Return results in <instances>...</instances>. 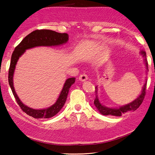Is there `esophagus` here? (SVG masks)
Segmentation results:
<instances>
[{"instance_id": "obj_1", "label": "esophagus", "mask_w": 155, "mask_h": 155, "mask_svg": "<svg viewBox=\"0 0 155 155\" xmlns=\"http://www.w3.org/2000/svg\"><path fill=\"white\" fill-rule=\"evenodd\" d=\"M87 79H88V76L87 74L84 73V74H82L79 76V80L81 81H84Z\"/></svg>"}]
</instances>
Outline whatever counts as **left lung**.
<instances>
[{
    "instance_id": "left-lung-1",
    "label": "left lung",
    "mask_w": 155,
    "mask_h": 155,
    "mask_svg": "<svg viewBox=\"0 0 155 155\" xmlns=\"http://www.w3.org/2000/svg\"><path fill=\"white\" fill-rule=\"evenodd\" d=\"M140 54L143 55L144 57V61L145 62L146 67L148 70V62L147 61V55L145 51H141ZM146 87H147V79L146 82L144 83V86L143 87L142 91H141V93L138 97L135 100L133 101L131 103H128L126 105H124L123 107H120L119 108H108L107 107H104V105L102 104L99 100H98V95H97V90L98 87L97 86L95 87V93H96V98L94 101V104L95 107H97V110L99 111V113H101L103 115H113V116H117V117H120L122 114L127 113L128 111H131V110H135L138 108L140 107V105L142 104L143 101L144 100V98L145 97L146 94Z\"/></svg>"
}]
</instances>
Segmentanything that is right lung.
Wrapping results in <instances>:
<instances>
[{"mask_svg": "<svg viewBox=\"0 0 155 155\" xmlns=\"http://www.w3.org/2000/svg\"><path fill=\"white\" fill-rule=\"evenodd\" d=\"M68 40V35L67 33H59V32L54 31L47 30V29L36 30L28 35L20 42L17 47H16L15 51H13L8 70V83L16 103H18L22 111L29 116L35 118H48L57 114L64 106L66 100H67L69 89H70L71 85L74 83L76 78L72 77L67 79L57 101L51 107L45 108V109H33V108L26 106L22 103V101L19 99L18 95L16 94L14 85H13V74H14L15 69L19 57H21V55L27 49L36 47H41V46L52 47V46L63 45L66 43Z\"/></svg>", "mask_w": 155, "mask_h": 155, "instance_id": "1", "label": "right lung"}]
</instances>
